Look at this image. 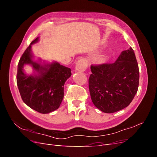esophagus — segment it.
<instances>
[{"mask_svg":"<svg viewBox=\"0 0 157 157\" xmlns=\"http://www.w3.org/2000/svg\"><path fill=\"white\" fill-rule=\"evenodd\" d=\"M87 67V62L86 60L82 58L80 59L77 61V62L76 63L75 66V70L78 72H84V71L86 69Z\"/></svg>","mask_w":157,"mask_h":157,"instance_id":"esophagus-1","label":"esophagus"}]
</instances>
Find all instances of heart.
Here are the masks:
<instances>
[{"instance_id": "obj_1", "label": "heart", "mask_w": 157, "mask_h": 157, "mask_svg": "<svg viewBox=\"0 0 157 157\" xmlns=\"http://www.w3.org/2000/svg\"><path fill=\"white\" fill-rule=\"evenodd\" d=\"M101 61V59H99V61Z\"/></svg>"}]
</instances>
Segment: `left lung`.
Here are the masks:
<instances>
[{
  "label": "left lung",
  "mask_w": 157,
  "mask_h": 157,
  "mask_svg": "<svg viewBox=\"0 0 157 157\" xmlns=\"http://www.w3.org/2000/svg\"><path fill=\"white\" fill-rule=\"evenodd\" d=\"M88 80L92 101L99 110L113 113L130 105L137 92L140 72L134 50L122 52L113 63L90 67Z\"/></svg>",
  "instance_id": "1"
}]
</instances>
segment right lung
I'll use <instances>...</instances> for the list:
<instances>
[{"label": "right lung", "mask_w": 157, "mask_h": 157, "mask_svg": "<svg viewBox=\"0 0 157 157\" xmlns=\"http://www.w3.org/2000/svg\"><path fill=\"white\" fill-rule=\"evenodd\" d=\"M31 42L21 56L17 65V85L22 100L27 105L42 114L58 109L64 96V84L71 76V70L58 62L42 65L33 60ZM26 64H31L37 74L27 75L23 71Z\"/></svg>", "instance_id": "add662e5"}]
</instances>
